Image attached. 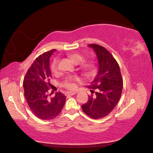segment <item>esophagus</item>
I'll return each instance as SVG.
<instances>
[{"label": "esophagus", "instance_id": "1", "mask_svg": "<svg viewBox=\"0 0 153 153\" xmlns=\"http://www.w3.org/2000/svg\"><path fill=\"white\" fill-rule=\"evenodd\" d=\"M76 92H71V91H68V92H66L65 93V95H75L76 94Z\"/></svg>", "mask_w": 153, "mask_h": 153}]
</instances>
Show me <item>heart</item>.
Wrapping results in <instances>:
<instances>
[{"mask_svg": "<svg viewBox=\"0 0 153 153\" xmlns=\"http://www.w3.org/2000/svg\"><path fill=\"white\" fill-rule=\"evenodd\" d=\"M68 57L71 59V61L76 64H78L83 60V56L77 53H70V54L68 55ZM94 65L91 62H84L81 64V68L86 73H90L93 70V69H94ZM50 70L53 74H57L58 72L59 68L58 59H53V60L52 61L50 65ZM76 81H78V79L69 77V78H67L62 83V86H64V88L68 89H74L76 88V83H75V82H76Z\"/></svg>", "mask_w": 153, "mask_h": 153, "instance_id": "heart-1", "label": "heart"}]
</instances>
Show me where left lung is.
Masks as SVG:
<instances>
[{
  "label": "left lung",
  "instance_id": "left-lung-1",
  "mask_svg": "<svg viewBox=\"0 0 153 153\" xmlns=\"http://www.w3.org/2000/svg\"><path fill=\"white\" fill-rule=\"evenodd\" d=\"M88 46L96 53L99 70L88 87L95 95L89 96L88 102L82 108L89 117L98 119L109 115L117 104L122 93L123 79L118 63L108 50L98 44Z\"/></svg>",
  "mask_w": 153,
  "mask_h": 153
}]
</instances>
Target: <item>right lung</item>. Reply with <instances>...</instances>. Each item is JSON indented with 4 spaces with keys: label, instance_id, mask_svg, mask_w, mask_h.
<instances>
[{
    "label": "right lung",
    "instance_id": "obj_1",
    "mask_svg": "<svg viewBox=\"0 0 153 153\" xmlns=\"http://www.w3.org/2000/svg\"><path fill=\"white\" fill-rule=\"evenodd\" d=\"M55 51L51 50L39 56L28 69L23 81L27 103L32 113L42 120L56 117L64 106L66 99L61 92H57L53 97H48L52 77L50 58Z\"/></svg>",
    "mask_w": 153,
    "mask_h": 153
}]
</instances>
